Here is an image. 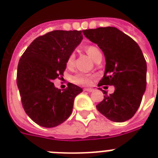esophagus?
Wrapping results in <instances>:
<instances>
[{
    "mask_svg": "<svg viewBox=\"0 0 158 158\" xmlns=\"http://www.w3.org/2000/svg\"><path fill=\"white\" fill-rule=\"evenodd\" d=\"M84 91H87V92H93L94 91V89H91V88H89V89H84Z\"/></svg>",
    "mask_w": 158,
    "mask_h": 158,
    "instance_id": "1",
    "label": "esophagus"
}]
</instances>
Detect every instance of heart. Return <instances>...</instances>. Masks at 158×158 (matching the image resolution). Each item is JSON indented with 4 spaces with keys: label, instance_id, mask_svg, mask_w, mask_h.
Wrapping results in <instances>:
<instances>
[{
    "label": "heart",
    "instance_id": "1",
    "mask_svg": "<svg viewBox=\"0 0 158 158\" xmlns=\"http://www.w3.org/2000/svg\"><path fill=\"white\" fill-rule=\"evenodd\" d=\"M85 52L87 54L89 55V56L91 57L92 59L95 60L96 58L98 56L102 55L101 51L99 50L98 48L95 47L94 45H89L87 46L85 48ZM74 60V54L71 53L69 55L66 60V65L67 67H71L73 65ZM94 79V75L92 74H83V73H78V74H74V76L71 78V81L75 84L78 85H82V86H88L90 85L92 83V80Z\"/></svg>",
    "mask_w": 158,
    "mask_h": 158
}]
</instances>
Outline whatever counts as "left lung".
Returning a JSON list of instances; mask_svg holds the SVG:
<instances>
[{
	"mask_svg": "<svg viewBox=\"0 0 158 158\" xmlns=\"http://www.w3.org/2000/svg\"><path fill=\"white\" fill-rule=\"evenodd\" d=\"M83 33L105 56V74L98 86H115L110 95L102 89L105 96L97 109L114 122L130 120L139 107L147 84V64L142 51L135 41L114 27L86 29Z\"/></svg>",
	"mask_w": 158,
	"mask_h": 158,
	"instance_id": "8db88e82",
	"label": "left lung"
}]
</instances>
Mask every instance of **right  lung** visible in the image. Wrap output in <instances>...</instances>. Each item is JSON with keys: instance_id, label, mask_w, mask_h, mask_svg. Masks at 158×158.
Wrapping results in <instances>:
<instances>
[{"instance_id": "1", "label": "right lung", "mask_w": 158, "mask_h": 158, "mask_svg": "<svg viewBox=\"0 0 158 158\" xmlns=\"http://www.w3.org/2000/svg\"><path fill=\"white\" fill-rule=\"evenodd\" d=\"M82 39V31H52L34 39L19 59L16 80L22 105L40 126L52 128L65 121L83 91L72 84L61 91L53 84L62 77L67 58Z\"/></svg>"}]
</instances>
